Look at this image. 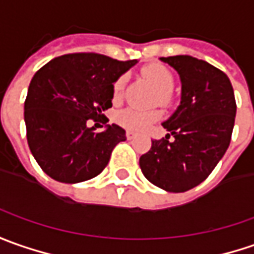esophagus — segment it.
<instances>
[{
    "mask_svg": "<svg viewBox=\"0 0 254 254\" xmlns=\"http://www.w3.org/2000/svg\"><path fill=\"white\" fill-rule=\"evenodd\" d=\"M127 137L130 140V139H133V137H135V133H133V132H130V130H127Z\"/></svg>",
    "mask_w": 254,
    "mask_h": 254,
    "instance_id": "obj_1",
    "label": "esophagus"
}]
</instances>
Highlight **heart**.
Here are the masks:
<instances>
[{
	"label": "heart",
	"instance_id": "1",
	"mask_svg": "<svg viewBox=\"0 0 254 254\" xmlns=\"http://www.w3.org/2000/svg\"><path fill=\"white\" fill-rule=\"evenodd\" d=\"M142 74L153 84L156 91V102L159 105H169L171 101V90L174 87V75L166 66L160 63H150L142 68ZM127 84V75H121L115 80L112 91L114 98H121L124 88ZM160 118V114L157 111H139L135 108H127L119 111L115 115V121L121 127H127L129 130L143 132L150 125H153L157 119Z\"/></svg>",
	"mask_w": 254,
	"mask_h": 254
}]
</instances>
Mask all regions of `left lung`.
<instances>
[{
  "mask_svg": "<svg viewBox=\"0 0 254 254\" xmlns=\"http://www.w3.org/2000/svg\"><path fill=\"white\" fill-rule=\"evenodd\" d=\"M160 60L179 73L181 101L162 124L169 130L166 139L152 140L139 164L156 187L184 192L201 184L223 157L231 143L236 101L228 75L212 64L191 56Z\"/></svg>",
  "mask_w": 254,
  "mask_h": 254,
  "instance_id": "8db88e82",
  "label": "left lung"
}]
</instances>
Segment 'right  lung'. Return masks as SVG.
Wrapping results in <instances>:
<instances>
[{
	"label": "right lung",
	"mask_w": 254,
	"mask_h": 254,
	"mask_svg": "<svg viewBox=\"0 0 254 254\" xmlns=\"http://www.w3.org/2000/svg\"><path fill=\"white\" fill-rule=\"evenodd\" d=\"M136 63L73 53L56 57L36 71L23 117L29 149L49 177L75 184L105 169L114 147L127 140L125 129L112 124L97 133L88 119L97 121L112 107L115 80Z\"/></svg>",
	"instance_id": "obj_1"
}]
</instances>
